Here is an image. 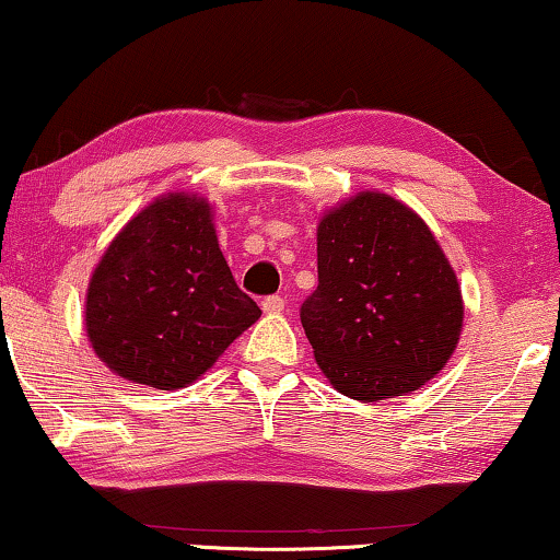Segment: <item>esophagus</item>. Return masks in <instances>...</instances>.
I'll return each mask as SVG.
<instances>
[{
  "label": "esophagus",
  "mask_w": 560,
  "mask_h": 560,
  "mask_svg": "<svg viewBox=\"0 0 560 560\" xmlns=\"http://www.w3.org/2000/svg\"><path fill=\"white\" fill-rule=\"evenodd\" d=\"M261 306H264L266 314H281L283 312V299L281 296H266Z\"/></svg>",
  "instance_id": "obj_1"
}]
</instances>
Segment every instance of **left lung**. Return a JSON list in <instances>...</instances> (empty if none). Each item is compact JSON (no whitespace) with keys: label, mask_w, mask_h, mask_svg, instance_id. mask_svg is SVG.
<instances>
[{"label":"left lung","mask_w":560,"mask_h":560,"mask_svg":"<svg viewBox=\"0 0 560 560\" xmlns=\"http://www.w3.org/2000/svg\"><path fill=\"white\" fill-rule=\"evenodd\" d=\"M319 287L302 306L314 360L360 402L420 389L463 331L460 283L435 233L402 200L362 190L316 226Z\"/></svg>","instance_id":"left-lung-1"}]
</instances>
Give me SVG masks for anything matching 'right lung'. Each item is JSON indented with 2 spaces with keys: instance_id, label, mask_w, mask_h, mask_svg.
I'll return each mask as SVG.
<instances>
[{
  "instance_id": "1",
  "label": "right lung",
  "mask_w": 560,
  "mask_h": 560,
  "mask_svg": "<svg viewBox=\"0 0 560 560\" xmlns=\"http://www.w3.org/2000/svg\"><path fill=\"white\" fill-rule=\"evenodd\" d=\"M258 316L221 254L211 203L186 190L158 196L125 223L85 296L97 360L155 389L196 382Z\"/></svg>"
}]
</instances>
